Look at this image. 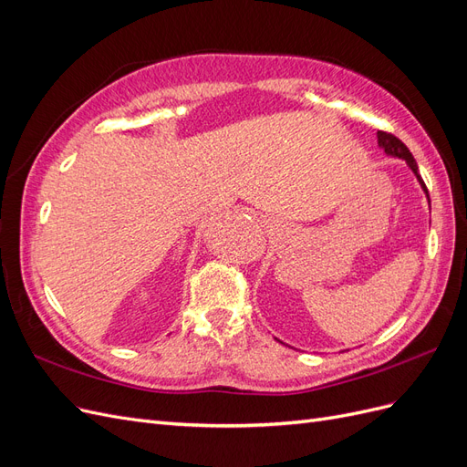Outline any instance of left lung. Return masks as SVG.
<instances>
[{
  "label": "left lung",
  "mask_w": 467,
  "mask_h": 467,
  "mask_svg": "<svg viewBox=\"0 0 467 467\" xmlns=\"http://www.w3.org/2000/svg\"><path fill=\"white\" fill-rule=\"evenodd\" d=\"M378 146L384 150V153L386 155H391V158H400V160H403L407 165H409V169H411V171L415 173V177H417V181H419V185H420V189L425 191V194H427V199H429V191H427V185H425V181L420 179V175H419V165H417V161H415V158H413V153L409 151V148L401 142L400 138H395L393 134H388V132H381V130H378ZM429 204H431V199H429Z\"/></svg>",
  "instance_id": "left-lung-1"
}]
</instances>
